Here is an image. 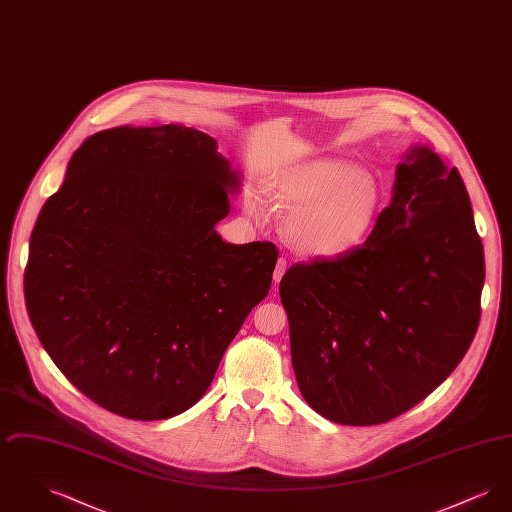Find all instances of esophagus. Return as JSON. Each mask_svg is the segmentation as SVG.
I'll return each mask as SVG.
<instances>
[{"instance_id":"1","label":"esophagus","mask_w":512,"mask_h":512,"mask_svg":"<svg viewBox=\"0 0 512 512\" xmlns=\"http://www.w3.org/2000/svg\"><path fill=\"white\" fill-rule=\"evenodd\" d=\"M286 268H288V261H286L284 257H280V259H278V263H276V268H274V284H278V282L282 280V276H284Z\"/></svg>"}]
</instances>
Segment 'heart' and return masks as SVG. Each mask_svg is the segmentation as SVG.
I'll return each mask as SVG.
<instances>
[{"instance_id": "b5f03b06", "label": "heart", "mask_w": 512, "mask_h": 512, "mask_svg": "<svg viewBox=\"0 0 512 512\" xmlns=\"http://www.w3.org/2000/svg\"><path fill=\"white\" fill-rule=\"evenodd\" d=\"M276 197L292 211L286 224L290 244L313 257H340L365 244L382 203L376 180L340 159L293 169Z\"/></svg>"}]
</instances>
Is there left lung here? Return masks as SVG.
<instances>
[{"mask_svg": "<svg viewBox=\"0 0 512 512\" xmlns=\"http://www.w3.org/2000/svg\"><path fill=\"white\" fill-rule=\"evenodd\" d=\"M484 276L461 174L430 147L414 146L365 244L297 263L280 282L305 401L349 426L413 409L463 361Z\"/></svg>", "mask_w": 512, "mask_h": 512, "instance_id": "obj_1", "label": "left lung"}]
</instances>
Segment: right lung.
I'll return each instance as SVG.
<instances>
[{
	"instance_id": "add662e5",
	"label": "right lung",
	"mask_w": 512,
	"mask_h": 512,
	"mask_svg": "<svg viewBox=\"0 0 512 512\" xmlns=\"http://www.w3.org/2000/svg\"><path fill=\"white\" fill-rule=\"evenodd\" d=\"M240 174L182 124L117 126L74 151L40 211L26 309L51 361L132 420L188 411L270 290L278 249L222 242Z\"/></svg>"
}]
</instances>
